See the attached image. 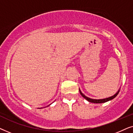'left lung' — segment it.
Wrapping results in <instances>:
<instances>
[{
    "instance_id": "8db88e82",
    "label": "left lung",
    "mask_w": 133,
    "mask_h": 133,
    "mask_svg": "<svg viewBox=\"0 0 133 133\" xmlns=\"http://www.w3.org/2000/svg\"><path fill=\"white\" fill-rule=\"evenodd\" d=\"M79 91H80V93H81V96H82L83 97H84L85 99L87 100L88 102H92V103H104V102H108L109 101H111V100L113 99L114 98H115L117 95L119 93V90L118 91V92L117 93L114 94V96H111V97H108V98H106V99H90V98H89L88 97H87V96H85L84 94H83L82 92H81V91L79 90Z\"/></svg>"
}]
</instances>
